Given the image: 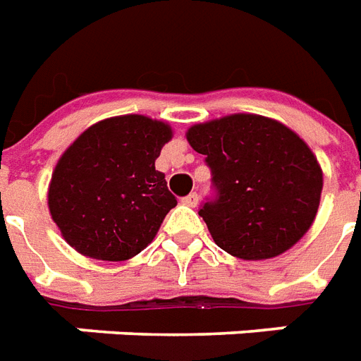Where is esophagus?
<instances>
[{
	"label": "esophagus",
	"instance_id": "obj_1",
	"mask_svg": "<svg viewBox=\"0 0 361 361\" xmlns=\"http://www.w3.org/2000/svg\"><path fill=\"white\" fill-rule=\"evenodd\" d=\"M197 200H200V197H197L196 192H192V194H188V196L183 197V203L184 205H188V207H196Z\"/></svg>",
	"mask_w": 361,
	"mask_h": 361
}]
</instances>
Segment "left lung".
I'll return each mask as SVG.
<instances>
[{
	"instance_id": "obj_1",
	"label": "left lung",
	"mask_w": 361,
	"mask_h": 361,
	"mask_svg": "<svg viewBox=\"0 0 361 361\" xmlns=\"http://www.w3.org/2000/svg\"><path fill=\"white\" fill-rule=\"evenodd\" d=\"M213 196L200 215L226 253L261 261L293 247L318 213L322 169L310 148L274 119L234 114L190 127Z\"/></svg>"
}]
</instances>
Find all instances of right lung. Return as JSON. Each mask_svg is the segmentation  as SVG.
<instances>
[{
  "label": "right lung",
  "mask_w": 361,
  "mask_h": 361,
  "mask_svg": "<svg viewBox=\"0 0 361 361\" xmlns=\"http://www.w3.org/2000/svg\"><path fill=\"white\" fill-rule=\"evenodd\" d=\"M171 127L145 116L99 121L55 167L49 211L75 251L100 261L140 253L177 205L156 158Z\"/></svg>",
  "instance_id": "right-lung-1"
}]
</instances>
